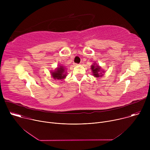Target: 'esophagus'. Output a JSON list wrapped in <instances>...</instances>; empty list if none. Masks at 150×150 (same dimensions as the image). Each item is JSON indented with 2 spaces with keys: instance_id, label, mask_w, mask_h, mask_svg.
Here are the masks:
<instances>
[{
  "instance_id": "esophagus-1",
  "label": "esophagus",
  "mask_w": 150,
  "mask_h": 150,
  "mask_svg": "<svg viewBox=\"0 0 150 150\" xmlns=\"http://www.w3.org/2000/svg\"><path fill=\"white\" fill-rule=\"evenodd\" d=\"M74 65H75V66H77V65H79V64H78V63H74Z\"/></svg>"
}]
</instances>
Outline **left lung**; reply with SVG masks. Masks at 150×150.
I'll return each mask as SVG.
<instances>
[{
    "instance_id": "obj_1",
    "label": "left lung",
    "mask_w": 150,
    "mask_h": 150,
    "mask_svg": "<svg viewBox=\"0 0 150 150\" xmlns=\"http://www.w3.org/2000/svg\"><path fill=\"white\" fill-rule=\"evenodd\" d=\"M100 69H101L100 67L98 65H93L91 66V70H92V72H93V75H94L96 77H99V76H101L103 75V74H101L102 73H100L101 75L99 74V72H100Z\"/></svg>"
}]
</instances>
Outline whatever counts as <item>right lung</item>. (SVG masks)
Segmentation results:
<instances>
[{
    "label": "right lung",
    "mask_w": 150,
    "mask_h": 150,
    "mask_svg": "<svg viewBox=\"0 0 150 150\" xmlns=\"http://www.w3.org/2000/svg\"><path fill=\"white\" fill-rule=\"evenodd\" d=\"M52 76L54 79H62L66 76V74H65V69L63 67H60L57 69V70L52 73Z\"/></svg>",
    "instance_id": "1"
}]
</instances>
